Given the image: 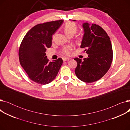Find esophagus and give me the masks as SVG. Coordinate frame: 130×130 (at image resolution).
Wrapping results in <instances>:
<instances>
[{"mask_svg":"<svg viewBox=\"0 0 130 130\" xmlns=\"http://www.w3.org/2000/svg\"><path fill=\"white\" fill-rule=\"evenodd\" d=\"M69 59V58H68V57H63V60L64 61H67V60H68Z\"/></svg>","mask_w":130,"mask_h":130,"instance_id":"1","label":"esophagus"}]
</instances>
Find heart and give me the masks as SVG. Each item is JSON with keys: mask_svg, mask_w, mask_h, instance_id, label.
I'll list each match as a JSON object with an SVG mask.
<instances>
[{"mask_svg": "<svg viewBox=\"0 0 130 130\" xmlns=\"http://www.w3.org/2000/svg\"><path fill=\"white\" fill-rule=\"evenodd\" d=\"M77 30V27L76 25L73 22H69L66 23L64 27V31L67 36L73 35L75 33H76ZM73 49V46H68L65 47L63 50V53L69 55L71 53V51Z\"/></svg>", "mask_w": 130, "mask_h": 130, "instance_id": "b5f03b06", "label": "heart"}]
</instances>
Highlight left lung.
I'll list each match as a JSON object with an SVG mask.
<instances>
[{
    "instance_id": "8db88e82",
    "label": "left lung",
    "mask_w": 130,
    "mask_h": 130,
    "mask_svg": "<svg viewBox=\"0 0 130 130\" xmlns=\"http://www.w3.org/2000/svg\"><path fill=\"white\" fill-rule=\"evenodd\" d=\"M82 27L84 35L80 47L86 49L84 51L88 57L83 61L74 58L77 63L75 73L82 81L92 83L101 78L110 69L113 59L112 47L110 37L100 26L84 23Z\"/></svg>"
}]
</instances>
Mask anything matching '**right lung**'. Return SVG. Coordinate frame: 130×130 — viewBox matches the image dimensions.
Listing matches in <instances>:
<instances>
[{"label": "right lung", "mask_w": 130, "mask_h": 130, "mask_svg": "<svg viewBox=\"0 0 130 130\" xmlns=\"http://www.w3.org/2000/svg\"><path fill=\"white\" fill-rule=\"evenodd\" d=\"M63 20L38 24L29 30L19 50L20 63L29 78L40 84H47L56 78L63 64L59 58L49 62L47 48L52 46V35L63 24Z\"/></svg>", "instance_id": "add662e5"}]
</instances>
